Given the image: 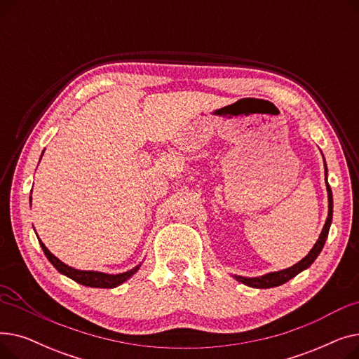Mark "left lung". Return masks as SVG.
I'll return each mask as SVG.
<instances>
[{
    "label": "left lung",
    "instance_id": "left-lung-1",
    "mask_svg": "<svg viewBox=\"0 0 359 359\" xmlns=\"http://www.w3.org/2000/svg\"><path fill=\"white\" fill-rule=\"evenodd\" d=\"M325 173L327 175V167H326V161H325ZM326 189H327V198H329V214H327V219L325 227L320 233L318 240L316 241V244L313 246V249L310 250V253L301 259L298 263H295L294 266L284 269V271H278V272H271L263 276H257V278H244V276H237L234 275V278L241 282V284L252 287V288H273V287H279L282 284H285L291 278H294L295 275H298L299 272H303L304 269L310 268L311 263L316 260V257L322 252L326 238L329 236V230H330V224H332V215H333V195H332V189L327 183V176H326Z\"/></svg>",
    "mask_w": 359,
    "mask_h": 359
}]
</instances>
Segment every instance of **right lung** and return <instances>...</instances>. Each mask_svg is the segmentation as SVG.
Instances as JSON below:
<instances>
[{
  "mask_svg": "<svg viewBox=\"0 0 359 359\" xmlns=\"http://www.w3.org/2000/svg\"><path fill=\"white\" fill-rule=\"evenodd\" d=\"M30 202H32V196H30ZM37 240H39V243H41V248H42L45 256L48 257V260L55 266L56 271L61 272L62 275H65L68 278H71L72 280L79 282V284L86 285V287H91V288H115V287L123 284L125 280H128L141 266V265H138L134 269H130V271L123 272V273H118V275H109V273L96 272V271H79V269H74V268L65 265V263L61 262L58 257H55L46 249V246L41 241L39 237H37Z\"/></svg>",
  "mask_w": 359,
  "mask_h": 359,
  "instance_id": "right-lung-1",
  "label": "right lung"
}]
</instances>
